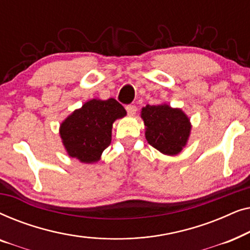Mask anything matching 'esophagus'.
<instances>
[{"label":"esophagus","instance_id":"esophagus-1","mask_svg":"<svg viewBox=\"0 0 250 250\" xmlns=\"http://www.w3.org/2000/svg\"><path fill=\"white\" fill-rule=\"evenodd\" d=\"M136 110H138V108H136V105L134 104H128L126 105V111H127L128 115H135L136 114Z\"/></svg>","mask_w":250,"mask_h":250}]
</instances>
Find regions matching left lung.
<instances>
[{
  "mask_svg": "<svg viewBox=\"0 0 250 250\" xmlns=\"http://www.w3.org/2000/svg\"><path fill=\"white\" fill-rule=\"evenodd\" d=\"M141 118L145 122L146 139L150 146L168 156L182 151L190 136L191 124L181 109L165 104H146L142 108Z\"/></svg>",
  "mask_w": 250,
  "mask_h": 250,
  "instance_id": "left-lung-1",
  "label": "left lung"
}]
</instances>
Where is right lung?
I'll return each mask as SVG.
<instances>
[{
  "label": "right lung",
  "instance_id": "add662e5",
  "mask_svg": "<svg viewBox=\"0 0 250 250\" xmlns=\"http://www.w3.org/2000/svg\"><path fill=\"white\" fill-rule=\"evenodd\" d=\"M126 115L115 99L85 102L60 125V136L68 155L82 163H95L111 142L112 124Z\"/></svg>",
  "mask_w": 250,
  "mask_h": 250
}]
</instances>
